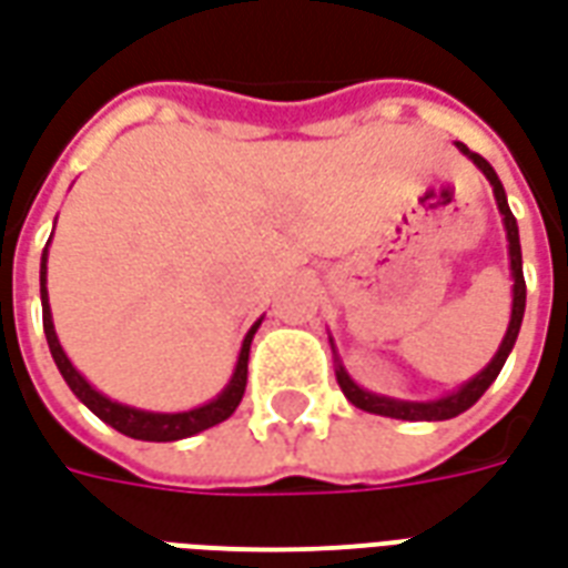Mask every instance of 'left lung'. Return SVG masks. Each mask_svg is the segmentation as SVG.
Wrapping results in <instances>:
<instances>
[{"label": "left lung", "instance_id": "8db88e82", "mask_svg": "<svg viewBox=\"0 0 568 568\" xmlns=\"http://www.w3.org/2000/svg\"><path fill=\"white\" fill-rule=\"evenodd\" d=\"M459 153L463 156H469L471 163L478 165L484 172V178L490 181V187H494L496 196V209L503 214V226H505V239H508V260H511V278H515V287H511V321H508V329H505L503 342H499V351L494 354V359L484 366L475 378H469L466 384H459L457 390L445 393V396H438V399H426V403H412V399H393V396H381V393L363 390L357 381L347 375V369L342 366V359L335 354V381H338V387L347 396V403L357 405L363 412H369V415H381V417H396V420H450V417L463 415L466 408L478 403L484 396V390L490 387L496 381V375L503 372L505 359L511 354V347L517 342V333H520V324H524V308H527V281H524V260H520V235H517V221L511 209H508V199H505V187L499 175L494 172V165L487 163L484 156L478 153H471L469 148L463 142H457ZM333 342V338H329Z\"/></svg>", "mask_w": 568, "mask_h": 568}]
</instances>
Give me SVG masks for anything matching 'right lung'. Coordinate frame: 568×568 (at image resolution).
Returning <instances> with one entry per match:
<instances>
[{"mask_svg":"<svg viewBox=\"0 0 568 568\" xmlns=\"http://www.w3.org/2000/svg\"><path fill=\"white\" fill-rule=\"evenodd\" d=\"M57 226V221H53ZM51 244V239H48ZM41 321H44V338H48V347H51V357L57 363V369L69 384V390L81 399V403L99 417V420H105L109 426H114L118 433L130 438H139V442H178V438H190L202 433V429H209V426L223 424L226 417L233 415L239 403H242L244 396V384H247V354H251V342H254V333L263 324V317L256 321L247 335H244L242 351H239V359H235V369L230 384L223 387L211 403L196 405V408H190V412H144V408H132V405L114 403L109 399L105 393H99L90 381L81 375V372L74 369L72 359L65 357L63 345H60V338H57V329H53V314H51V302H48V247H44V254H41Z\"/></svg>","mask_w":568,"mask_h":568,"instance_id":"add662e5","label":"right lung"}]
</instances>
